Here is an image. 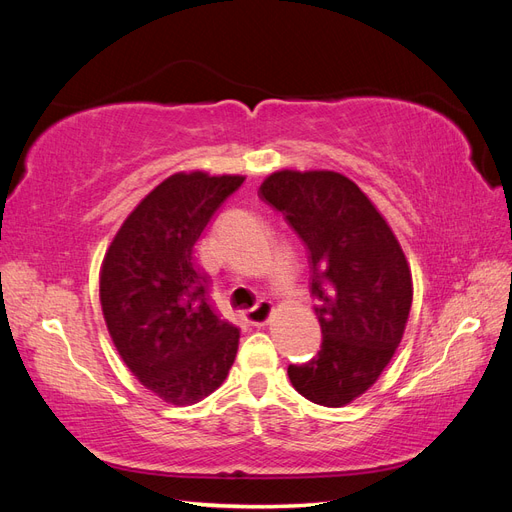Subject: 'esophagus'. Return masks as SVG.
Segmentation results:
<instances>
[{
    "instance_id": "34e87169",
    "label": "esophagus",
    "mask_w": 512,
    "mask_h": 512,
    "mask_svg": "<svg viewBox=\"0 0 512 512\" xmlns=\"http://www.w3.org/2000/svg\"><path fill=\"white\" fill-rule=\"evenodd\" d=\"M271 312H273L271 301L260 299L252 309H247L245 316H247V322L254 324V327H262V324H265V322L269 320Z\"/></svg>"
}]
</instances>
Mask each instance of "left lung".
Listing matches in <instances>:
<instances>
[{
  "label": "left lung",
  "mask_w": 512,
  "mask_h": 512,
  "mask_svg": "<svg viewBox=\"0 0 512 512\" xmlns=\"http://www.w3.org/2000/svg\"><path fill=\"white\" fill-rule=\"evenodd\" d=\"M258 196L305 243L318 301L322 346L288 365V378L314 404L346 406L378 380L404 337L412 305L404 250L359 185L333 170H280Z\"/></svg>",
  "instance_id": "8db88e82"
}]
</instances>
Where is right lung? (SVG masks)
<instances>
[{
	"instance_id": "right-lung-1",
	"label": "right lung",
	"mask_w": 512,
	"mask_h": 512,
	"mask_svg": "<svg viewBox=\"0 0 512 512\" xmlns=\"http://www.w3.org/2000/svg\"><path fill=\"white\" fill-rule=\"evenodd\" d=\"M245 177L177 173L121 224L102 262L100 303L123 363L168 404L190 406L226 380L239 329L209 301L196 241Z\"/></svg>"
}]
</instances>
